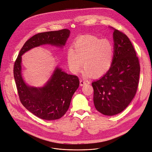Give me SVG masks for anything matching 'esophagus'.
<instances>
[{"label": "esophagus", "instance_id": "obj_1", "mask_svg": "<svg viewBox=\"0 0 152 152\" xmlns=\"http://www.w3.org/2000/svg\"><path fill=\"white\" fill-rule=\"evenodd\" d=\"M86 84V82L84 80H80V85L81 86H84V85H85Z\"/></svg>", "mask_w": 152, "mask_h": 152}]
</instances>
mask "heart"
<instances>
[{
    "label": "heart",
    "instance_id": "heart-1",
    "mask_svg": "<svg viewBox=\"0 0 152 152\" xmlns=\"http://www.w3.org/2000/svg\"><path fill=\"white\" fill-rule=\"evenodd\" d=\"M115 56L114 47L107 39H102L92 35L77 39L67 52L69 66L74 73L83 67L86 76L99 77L110 69Z\"/></svg>",
    "mask_w": 152,
    "mask_h": 152
}]
</instances>
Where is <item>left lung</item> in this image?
Returning a JSON list of instances; mask_svg holds the SVG:
<instances>
[{"instance_id": "left-lung-1", "label": "left lung", "mask_w": 152, "mask_h": 152, "mask_svg": "<svg viewBox=\"0 0 152 152\" xmlns=\"http://www.w3.org/2000/svg\"><path fill=\"white\" fill-rule=\"evenodd\" d=\"M115 56L109 70L92 82L96 109L106 116L124 110L134 98L139 84L140 66L128 37L121 31H113Z\"/></svg>"}]
</instances>
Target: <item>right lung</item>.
Masks as SVG:
<instances>
[{"label":"right lung","mask_w":152,"mask_h":152,"mask_svg":"<svg viewBox=\"0 0 152 152\" xmlns=\"http://www.w3.org/2000/svg\"><path fill=\"white\" fill-rule=\"evenodd\" d=\"M69 34V29H63L33 36L25 42L15 61L13 75L20 102L31 113L44 120H56L66 113L74 93L79 88V78L57 68L44 87H29L22 77L21 56L31 48L44 44L61 47L65 45Z\"/></svg>","instance_id":"add662e5"}]
</instances>
